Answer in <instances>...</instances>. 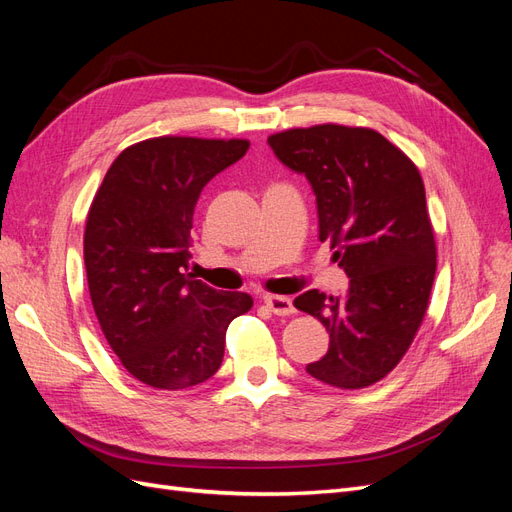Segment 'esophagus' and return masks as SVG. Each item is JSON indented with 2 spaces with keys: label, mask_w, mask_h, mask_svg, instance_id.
<instances>
[{
  "label": "esophagus",
  "mask_w": 512,
  "mask_h": 512,
  "mask_svg": "<svg viewBox=\"0 0 512 512\" xmlns=\"http://www.w3.org/2000/svg\"><path fill=\"white\" fill-rule=\"evenodd\" d=\"M265 303H267V307L271 309L275 316H290V314H294L292 299H288V297H277V294H269V297H265Z\"/></svg>",
  "instance_id": "obj_1"
}]
</instances>
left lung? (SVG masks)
I'll list each match as a JSON object with an SVG mask.
<instances>
[{
    "mask_svg": "<svg viewBox=\"0 0 512 512\" xmlns=\"http://www.w3.org/2000/svg\"><path fill=\"white\" fill-rule=\"evenodd\" d=\"M275 158L312 185L320 241L350 277L344 297L307 290L294 307L329 331L307 374L365 389L401 361L427 312L436 241L425 185L404 151L369 128L324 123L267 138Z\"/></svg>",
    "mask_w": 512,
    "mask_h": 512,
    "instance_id": "obj_1",
    "label": "left lung"
}]
</instances>
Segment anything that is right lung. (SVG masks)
Here are the masks:
<instances>
[{
	"instance_id": "1",
	"label": "right lung",
	"mask_w": 512,
	"mask_h": 512,
	"mask_svg": "<svg viewBox=\"0 0 512 512\" xmlns=\"http://www.w3.org/2000/svg\"><path fill=\"white\" fill-rule=\"evenodd\" d=\"M247 149L239 138H149L119 153L91 203L83 241L91 303L121 365L153 389L209 380L228 324L254 303L188 273L196 200Z\"/></svg>"
}]
</instances>
